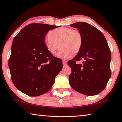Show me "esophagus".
I'll return each instance as SVG.
<instances>
[{
  "mask_svg": "<svg viewBox=\"0 0 122 122\" xmlns=\"http://www.w3.org/2000/svg\"><path fill=\"white\" fill-rule=\"evenodd\" d=\"M62 63H63V65L64 66H66L67 65V61H65V60H63L62 61Z\"/></svg>",
  "mask_w": 122,
  "mask_h": 122,
  "instance_id": "esophagus-1",
  "label": "esophagus"
}]
</instances>
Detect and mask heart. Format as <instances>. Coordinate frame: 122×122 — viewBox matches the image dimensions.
Instances as JSON below:
<instances>
[{"label":"heart","mask_w":122,"mask_h":122,"mask_svg":"<svg viewBox=\"0 0 122 122\" xmlns=\"http://www.w3.org/2000/svg\"><path fill=\"white\" fill-rule=\"evenodd\" d=\"M82 44V37L80 32L65 27L51 31L49 36L44 40V45L53 55L56 53L60 47H62L56 56L63 59H68L73 54H78L81 48Z\"/></svg>","instance_id":"1"}]
</instances>
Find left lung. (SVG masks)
Instances as JSON below:
<instances>
[{"instance_id": "left-lung-1", "label": "left lung", "mask_w": 122, "mask_h": 122, "mask_svg": "<svg viewBox=\"0 0 122 122\" xmlns=\"http://www.w3.org/2000/svg\"><path fill=\"white\" fill-rule=\"evenodd\" d=\"M70 26L77 28L82 37V44L76 56L68 62L71 69L69 84L74 90L86 96L101 92L111 77V51L101 31L85 22H77ZM82 59V64L76 61Z\"/></svg>"}]
</instances>
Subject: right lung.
<instances>
[{"mask_svg":"<svg viewBox=\"0 0 122 122\" xmlns=\"http://www.w3.org/2000/svg\"><path fill=\"white\" fill-rule=\"evenodd\" d=\"M60 26L32 23L13 38L9 67L13 84L23 93L36 97L47 93L62 68L61 60L44 45L47 32Z\"/></svg>","mask_w":122,"mask_h":122,"instance_id":"1","label":"right lung"}]
</instances>
